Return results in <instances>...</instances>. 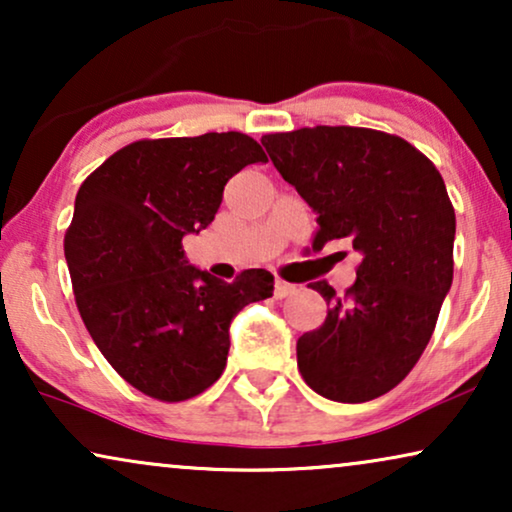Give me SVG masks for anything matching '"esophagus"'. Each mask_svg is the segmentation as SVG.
Masks as SVG:
<instances>
[{
    "label": "esophagus",
    "mask_w": 512,
    "mask_h": 512,
    "mask_svg": "<svg viewBox=\"0 0 512 512\" xmlns=\"http://www.w3.org/2000/svg\"><path fill=\"white\" fill-rule=\"evenodd\" d=\"M296 293V286L289 284V282H282V279H277L275 282V298H286V296H293Z\"/></svg>",
    "instance_id": "1"
}]
</instances>
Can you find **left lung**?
I'll list each match as a JSON object with an SVG mask.
<instances>
[{"instance_id": "8db88e82", "label": "left lung", "mask_w": 512, "mask_h": 512, "mask_svg": "<svg viewBox=\"0 0 512 512\" xmlns=\"http://www.w3.org/2000/svg\"><path fill=\"white\" fill-rule=\"evenodd\" d=\"M261 142L317 214L314 247L347 240L361 256L345 296L326 279L310 284L328 314L298 338L300 375L328 401H373L419 361L452 286L457 219L445 181L387 132L317 125Z\"/></svg>"}]
</instances>
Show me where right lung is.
Masks as SVG:
<instances>
[{"mask_svg":"<svg viewBox=\"0 0 512 512\" xmlns=\"http://www.w3.org/2000/svg\"><path fill=\"white\" fill-rule=\"evenodd\" d=\"M265 163L242 132L144 139L83 181L65 258L83 324L118 375L142 394L177 403L219 380L230 321L272 296L268 270L223 282L188 263L184 240L214 221L223 188Z\"/></svg>","mask_w":512,"mask_h":512,"instance_id":"right-lung-1","label":"right lung"}]
</instances>
